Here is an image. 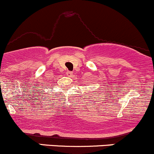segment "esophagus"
I'll return each instance as SVG.
<instances>
[{"label":"esophagus","mask_w":154,"mask_h":154,"mask_svg":"<svg viewBox=\"0 0 154 154\" xmlns=\"http://www.w3.org/2000/svg\"><path fill=\"white\" fill-rule=\"evenodd\" d=\"M66 75H67L69 77H72V72H70V71H67V72H66Z\"/></svg>","instance_id":"esophagus-1"}]
</instances>
